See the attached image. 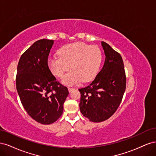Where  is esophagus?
Instances as JSON below:
<instances>
[{
	"label": "esophagus",
	"mask_w": 156,
	"mask_h": 156,
	"mask_svg": "<svg viewBox=\"0 0 156 156\" xmlns=\"http://www.w3.org/2000/svg\"><path fill=\"white\" fill-rule=\"evenodd\" d=\"M73 90H75V88H68L69 92H72Z\"/></svg>",
	"instance_id": "esophagus-1"
}]
</instances>
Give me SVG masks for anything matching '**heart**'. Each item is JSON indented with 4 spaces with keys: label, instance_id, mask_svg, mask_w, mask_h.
I'll return each mask as SVG.
<instances>
[{
    "label": "heart",
    "instance_id": "b5f03b06",
    "mask_svg": "<svg viewBox=\"0 0 156 156\" xmlns=\"http://www.w3.org/2000/svg\"><path fill=\"white\" fill-rule=\"evenodd\" d=\"M103 55L97 46L83 42L65 45L58 51V55L48 58V66L55 76L62 77V83L67 86H73L80 82H90L96 77L102 62Z\"/></svg>",
    "mask_w": 156,
    "mask_h": 156
}]
</instances>
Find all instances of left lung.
<instances>
[{
  "label": "left lung",
  "instance_id": "1",
  "mask_svg": "<svg viewBox=\"0 0 156 156\" xmlns=\"http://www.w3.org/2000/svg\"><path fill=\"white\" fill-rule=\"evenodd\" d=\"M105 60L95 79L81 93L79 107L84 117L93 122L107 120L119 107L126 86V77L121 55L101 41Z\"/></svg>",
  "mask_w": 156,
  "mask_h": 156
}]
</instances>
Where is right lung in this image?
Returning <instances> with one entry per match:
<instances>
[{"instance_id": "add662e5", "label": "right lung", "mask_w": 156, "mask_h": 156, "mask_svg": "<svg viewBox=\"0 0 156 156\" xmlns=\"http://www.w3.org/2000/svg\"><path fill=\"white\" fill-rule=\"evenodd\" d=\"M53 43L47 39L36 41L21 55L17 65L16 88L22 105L32 119L42 124L59 119L69 94L48 68Z\"/></svg>"}]
</instances>
